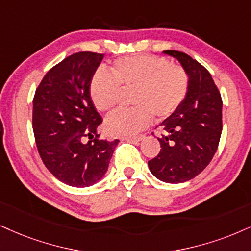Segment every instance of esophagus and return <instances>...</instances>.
<instances>
[{"instance_id": "34e87169", "label": "esophagus", "mask_w": 251, "mask_h": 251, "mask_svg": "<svg viewBox=\"0 0 251 251\" xmlns=\"http://www.w3.org/2000/svg\"><path fill=\"white\" fill-rule=\"evenodd\" d=\"M142 138H143V136H137V137H126V138H123V140L128 141V142H132V143H138Z\"/></svg>"}]
</instances>
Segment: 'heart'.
I'll list each match as a JSON object with an SVG mask.
<instances>
[{"label": "heart", "instance_id": "obj_1", "mask_svg": "<svg viewBox=\"0 0 251 251\" xmlns=\"http://www.w3.org/2000/svg\"><path fill=\"white\" fill-rule=\"evenodd\" d=\"M110 73L98 71L91 82V99L99 111L114 109L125 92L134 91L131 110L107 117L104 129L115 137H131L151 125L153 116L165 120L177 111L188 91V75L178 65L150 54L121 58Z\"/></svg>", "mask_w": 251, "mask_h": 251}]
</instances>
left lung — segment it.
I'll use <instances>...</instances> for the list:
<instances>
[{"label": "left lung", "instance_id": "left-lung-1", "mask_svg": "<svg viewBox=\"0 0 251 251\" xmlns=\"http://www.w3.org/2000/svg\"><path fill=\"white\" fill-rule=\"evenodd\" d=\"M188 75L181 106L160 123V152L148 162L159 180L178 184L202 172L218 149L222 131V99L211 73L184 52L168 50Z\"/></svg>", "mask_w": 251, "mask_h": 251}]
</instances>
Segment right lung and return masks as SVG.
I'll return each instance as SVG.
<instances>
[{"mask_svg":"<svg viewBox=\"0 0 251 251\" xmlns=\"http://www.w3.org/2000/svg\"><path fill=\"white\" fill-rule=\"evenodd\" d=\"M103 59L78 52L45 74L33 98L32 128L46 169L73 187L94 185L106 175L119 140H101L102 119L91 99L92 78Z\"/></svg>","mask_w":251,"mask_h":251,"instance_id":"add662e5","label":"right lung"}]
</instances>
